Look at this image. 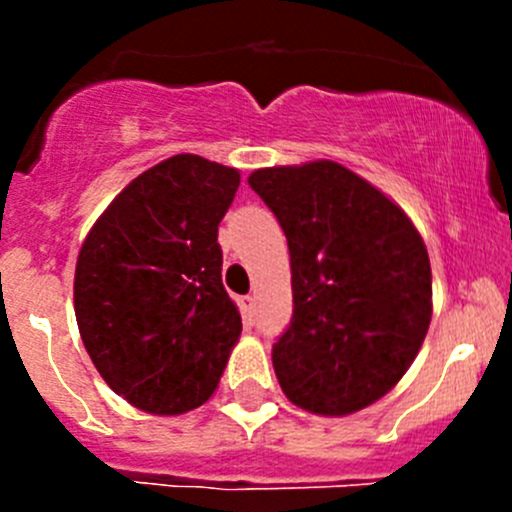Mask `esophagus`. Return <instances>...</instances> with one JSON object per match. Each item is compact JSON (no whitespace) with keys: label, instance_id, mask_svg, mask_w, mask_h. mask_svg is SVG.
<instances>
[{"label":"esophagus","instance_id":"1","mask_svg":"<svg viewBox=\"0 0 512 512\" xmlns=\"http://www.w3.org/2000/svg\"><path fill=\"white\" fill-rule=\"evenodd\" d=\"M240 309L247 324L255 322V297H252V294H247V297L240 299Z\"/></svg>","mask_w":512,"mask_h":512}]
</instances>
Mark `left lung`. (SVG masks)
I'll return each instance as SVG.
<instances>
[{
	"mask_svg": "<svg viewBox=\"0 0 512 512\" xmlns=\"http://www.w3.org/2000/svg\"><path fill=\"white\" fill-rule=\"evenodd\" d=\"M285 230L292 322L272 347L294 406L347 416L391 391L431 324V262L404 210L334 160L247 178Z\"/></svg>",
	"mask_w": 512,
	"mask_h": 512,
	"instance_id": "1",
	"label": "left lung"
}]
</instances>
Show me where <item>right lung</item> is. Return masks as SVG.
I'll return each instance as SVG.
<instances>
[{
	"mask_svg": "<svg viewBox=\"0 0 512 512\" xmlns=\"http://www.w3.org/2000/svg\"><path fill=\"white\" fill-rule=\"evenodd\" d=\"M237 185L235 168L180 153L131 180L81 245V339L103 381L136 409L185 414L218 389L242 332L218 245Z\"/></svg>",
	"mask_w": 512,
	"mask_h": 512,
	"instance_id": "obj_1",
	"label": "right lung"
}]
</instances>
